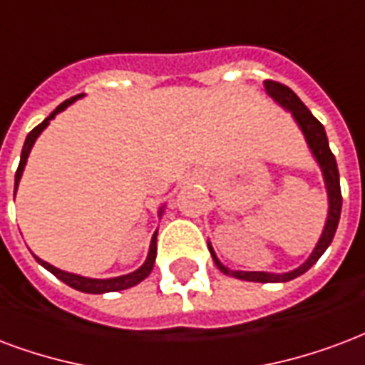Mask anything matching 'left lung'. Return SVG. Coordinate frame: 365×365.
Wrapping results in <instances>:
<instances>
[{
	"mask_svg": "<svg viewBox=\"0 0 365 365\" xmlns=\"http://www.w3.org/2000/svg\"><path fill=\"white\" fill-rule=\"evenodd\" d=\"M267 93L271 94L272 98L279 102L280 106H284L286 110H290L294 115V120L298 121L299 129L306 135V141L312 148L313 156L319 162L321 170H323V178H325L327 193H329V217H327L325 230L321 234L319 244L315 245L312 257L307 259L306 263L298 269H294L290 272H282V274H272V272H255V271H230L220 263L215 255L212 247L210 250V255L215 259V265L224 272V274H230L234 279L240 280H250V282H288V280L296 279L299 274H304L306 271H309L317 259L325 253V250L331 245L334 237V232H336V226H339V220H341V209H342V195H341V180H339V168H336V160H334V155L329 148V141H327V133L323 123H321L315 115L307 110V106L302 102V100L296 96L292 88H288L282 83H277V81H265Z\"/></svg>",
	"mask_w": 365,
	"mask_h": 365,
	"instance_id": "8db88e82",
	"label": "left lung"
}]
</instances>
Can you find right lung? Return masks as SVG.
Returning <instances> with one entry per match:
<instances>
[{
    "instance_id": "right-lung-1",
    "label": "right lung",
    "mask_w": 365,
    "mask_h": 365,
    "mask_svg": "<svg viewBox=\"0 0 365 365\" xmlns=\"http://www.w3.org/2000/svg\"><path fill=\"white\" fill-rule=\"evenodd\" d=\"M81 94L77 96H73V98H67L66 102H61L56 110H53L52 114L48 115L42 123H38L36 128L32 129L31 133L26 135V141L23 145V153H21V162H19V168L15 172V191H17V185H19V180H21V175H23V170H24V164H26V158H29V153H31L32 145L36 141V137L42 133V129H46V125L50 123L53 115L61 112V110H66L71 102L79 98ZM155 259H156V232L153 240H150V250H148V257L145 261V265L141 269H137L135 272H129V274H123V277H118V279H108V280H98V279H85V277H79V274H71V272H66V271H59L56 267H52L50 263H46L42 259L36 257L40 265L48 269V271L52 272L53 277H58L61 282H66L67 286H71L75 290H79V292H86V294H104V292H118V290H125V288H131V286L139 284L141 280H145L150 274L153 271V267H155Z\"/></svg>"
}]
</instances>
